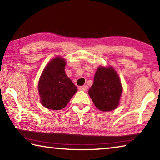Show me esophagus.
Masks as SVG:
<instances>
[{"label":"esophagus","mask_w":160,"mask_h":160,"mask_svg":"<svg viewBox=\"0 0 160 160\" xmlns=\"http://www.w3.org/2000/svg\"><path fill=\"white\" fill-rule=\"evenodd\" d=\"M80 90L81 91H87V90L88 89V85H83V86H81L79 88Z\"/></svg>","instance_id":"34e87169"}]
</instances>
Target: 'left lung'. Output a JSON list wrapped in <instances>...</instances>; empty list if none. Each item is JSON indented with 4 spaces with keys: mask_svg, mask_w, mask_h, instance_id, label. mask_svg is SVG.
<instances>
[{
    "mask_svg": "<svg viewBox=\"0 0 160 160\" xmlns=\"http://www.w3.org/2000/svg\"><path fill=\"white\" fill-rule=\"evenodd\" d=\"M123 91L120 78L112 66H99L96 70L93 85L88 94L95 107L102 112L116 109Z\"/></svg>",
    "mask_w": 160,
    "mask_h": 160,
    "instance_id": "1",
    "label": "left lung"
}]
</instances>
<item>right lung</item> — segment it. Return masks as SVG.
I'll return each instance as SVG.
<instances>
[{"label":"right lung","instance_id":"obj_1","mask_svg":"<svg viewBox=\"0 0 160 160\" xmlns=\"http://www.w3.org/2000/svg\"><path fill=\"white\" fill-rule=\"evenodd\" d=\"M66 61L56 56L48 62L42 72L38 83L40 102L48 109L61 110L76 93L77 87L65 72Z\"/></svg>","mask_w":160,"mask_h":160}]
</instances>
